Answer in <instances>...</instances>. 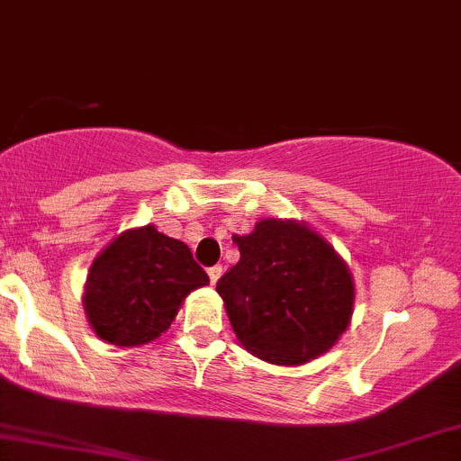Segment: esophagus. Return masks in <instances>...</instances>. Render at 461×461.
<instances>
[{"label":"esophagus","instance_id":"1","mask_svg":"<svg viewBox=\"0 0 461 461\" xmlns=\"http://www.w3.org/2000/svg\"><path fill=\"white\" fill-rule=\"evenodd\" d=\"M208 275H210V282L216 284V282H219L221 275H223V267H219V264H216V267H210Z\"/></svg>","mask_w":461,"mask_h":461}]
</instances>
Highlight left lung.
<instances>
[{
    "label": "left lung",
    "instance_id": "1",
    "mask_svg": "<svg viewBox=\"0 0 461 461\" xmlns=\"http://www.w3.org/2000/svg\"><path fill=\"white\" fill-rule=\"evenodd\" d=\"M240 260L216 282L236 338L251 356L297 366L336 345L356 285L330 242L305 223L262 219L234 236Z\"/></svg>",
    "mask_w": 461,
    "mask_h": 461
}]
</instances>
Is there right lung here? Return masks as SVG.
I'll return each instance as SVG.
<instances>
[{"label":"right lung","instance_id":"obj_1","mask_svg":"<svg viewBox=\"0 0 461 461\" xmlns=\"http://www.w3.org/2000/svg\"><path fill=\"white\" fill-rule=\"evenodd\" d=\"M208 284L188 245L145 225L119 234L95 258L82 303L102 340L139 347L162 336L184 299Z\"/></svg>","mask_w":461,"mask_h":461}]
</instances>
